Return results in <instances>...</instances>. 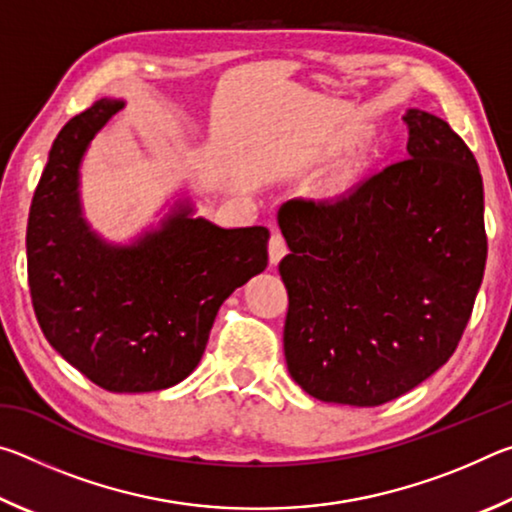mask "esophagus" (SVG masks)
Segmentation results:
<instances>
[{
    "mask_svg": "<svg viewBox=\"0 0 512 512\" xmlns=\"http://www.w3.org/2000/svg\"><path fill=\"white\" fill-rule=\"evenodd\" d=\"M284 255H287V241H284L280 230L273 228L271 239H268V257H271V264L280 262Z\"/></svg>",
    "mask_w": 512,
    "mask_h": 512,
    "instance_id": "esophagus-1",
    "label": "esophagus"
}]
</instances>
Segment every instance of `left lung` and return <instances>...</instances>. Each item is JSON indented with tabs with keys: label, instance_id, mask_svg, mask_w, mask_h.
Returning a JSON list of instances; mask_svg holds the SVG:
<instances>
[{
	"label": "left lung",
	"instance_id": "8db88e82",
	"mask_svg": "<svg viewBox=\"0 0 512 512\" xmlns=\"http://www.w3.org/2000/svg\"><path fill=\"white\" fill-rule=\"evenodd\" d=\"M406 158L332 201L277 212L291 253L284 357L320 402L379 406L452 357L479 293L483 180L447 121L406 112Z\"/></svg>",
	"mask_w": 512,
	"mask_h": 512
}]
</instances>
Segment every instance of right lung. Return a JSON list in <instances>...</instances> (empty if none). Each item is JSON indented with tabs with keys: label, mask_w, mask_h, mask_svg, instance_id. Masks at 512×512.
Masks as SVG:
<instances>
[{
	"label": "right lung",
	"mask_w": 512,
	"mask_h": 512,
	"mask_svg": "<svg viewBox=\"0 0 512 512\" xmlns=\"http://www.w3.org/2000/svg\"><path fill=\"white\" fill-rule=\"evenodd\" d=\"M121 108L92 103L54 140L29 212V289L67 363L110 393H151L198 366L223 300L266 268L268 230L219 228L178 205L133 246L106 244L81 214L79 167Z\"/></svg>",
	"instance_id": "right-lung-1"
}]
</instances>
